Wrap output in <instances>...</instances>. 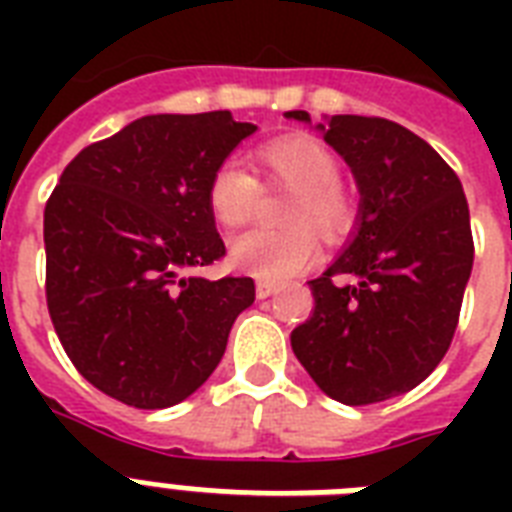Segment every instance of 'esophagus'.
Wrapping results in <instances>:
<instances>
[{
	"mask_svg": "<svg viewBox=\"0 0 512 512\" xmlns=\"http://www.w3.org/2000/svg\"><path fill=\"white\" fill-rule=\"evenodd\" d=\"M255 292H257V297H260V300H265V297H271V295H276V292H279V284H273V281H257Z\"/></svg>",
	"mask_w": 512,
	"mask_h": 512,
	"instance_id": "1",
	"label": "esophagus"
}]
</instances>
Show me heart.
<instances>
[{
	"label": "heart",
	"instance_id": "1",
	"mask_svg": "<svg viewBox=\"0 0 512 512\" xmlns=\"http://www.w3.org/2000/svg\"><path fill=\"white\" fill-rule=\"evenodd\" d=\"M257 162L271 180L292 188L279 215L287 228L239 236L231 244V263L265 281H284L316 260V239L308 228L327 241L348 233L353 223V201L337 183V156L319 138L292 135L265 143L257 151ZM257 196V180L233 159L220 164L209 177V209L225 228L249 223L257 209Z\"/></svg>",
	"mask_w": 512,
	"mask_h": 512
}]
</instances>
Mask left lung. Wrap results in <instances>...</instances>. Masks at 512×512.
I'll return each instance as SVG.
<instances>
[{"label":"left lung","instance_id":"obj_1","mask_svg":"<svg viewBox=\"0 0 512 512\" xmlns=\"http://www.w3.org/2000/svg\"><path fill=\"white\" fill-rule=\"evenodd\" d=\"M287 119L311 122L305 111ZM356 177L353 239L308 281L311 319L292 350L340 404L364 406L417 388L452 345L473 271L460 177L414 132L377 116L316 124Z\"/></svg>","mask_w":512,"mask_h":512}]
</instances>
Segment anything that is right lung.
<instances>
[{"mask_svg":"<svg viewBox=\"0 0 512 512\" xmlns=\"http://www.w3.org/2000/svg\"><path fill=\"white\" fill-rule=\"evenodd\" d=\"M257 127L231 111L154 114L92 143L44 207L47 308L84 380L135 409L180 404L215 372L255 281H209L225 244L212 172Z\"/></svg>","mask_w":512,"mask_h":512,"instance_id":"1","label":"right lung"}]
</instances>
